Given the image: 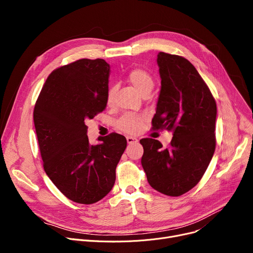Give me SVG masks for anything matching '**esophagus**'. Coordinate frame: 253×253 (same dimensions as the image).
<instances>
[{
    "mask_svg": "<svg viewBox=\"0 0 253 253\" xmlns=\"http://www.w3.org/2000/svg\"><path fill=\"white\" fill-rule=\"evenodd\" d=\"M126 139H127L128 143H133V142H137L138 141V139L136 137H133V136H127Z\"/></svg>",
    "mask_w": 253,
    "mask_h": 253,
    "instance_id": "34e87169",
    "label": "esophagus"
}]
</instances>
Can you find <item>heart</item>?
<instances>
[{
  "mask_svg": "<svg viewBox=\"0 0 253 253\" xmlns=\"http://www.w3.org/2000/svg\"><path fill=\"white\" fill-rule=\"evenodd\" d=\"M128 82L134 87V89L141 94L147 95L150 94V92L153 90L155 86V81L152 75L143 69H133L131 70L127 75ZM116 86L112 85L108 88L106 91L105 100L108 105H112L115 98ZM143 123V118L139 115L135 114H125L117 121V127L127 133H136L141 128Z\"/></svg>",
  "mask_w": 253,
  "mask_h": 253,
  "instance_id": "1",
  "label": "heart"
}]
</instances>
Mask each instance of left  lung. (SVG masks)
<instances>
[{"label":"left lung","instance_id":"1","mask_svg":"<svg viewBox=\"0 0 253 253\" xmlns=\"http://www.w3.org/2000/svg\"><path fill=\"white\" fill-rule=\"evenodd\" d=\"M161 91L152 129L172 130L167 148L142 138L141 165L151 187L178 197L201 180L215 151L216 102L195 66L182 56L160 52Z\"/></svg>","mask_w":253,"mask_h":253}]
</instances>
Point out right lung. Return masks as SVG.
Here are the masks:
<instances>
[{"mask_svg":"<svg viewBox=\"0 0 253 253\" xmlns=\"http://www.w3.org/2000/svg\"><path fill=\"white\" fill-rule=\"evenodd\" d=\"M110 65L82 58L55 69L47 78L34 109L43 167L55 187L80 204L96 203L116 180V167L127 140L113 133L90 144L86 122L106 106Z\"/></svg>","mask_w":253,"mask_h":253,"instance_id":"add662e5","label":"right lung"}]
</instances>
